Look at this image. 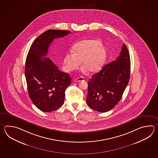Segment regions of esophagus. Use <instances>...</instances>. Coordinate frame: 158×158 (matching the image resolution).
Returning a JSON list of instances; mask_svg holds the SVG:
<instances>
[{
	"label": "esophagus",
	"instance_id": "esophagus-1",
	"mask_svg": "<svg viewBox=\"0 0 158 158\" xmlns=\"http://www.w3.org/2000/svg\"><path fill=\"white\" fill-rule=\"evenodd\" d=\"M85 80V78L84 77H80L76 78L74 80V81H76V82H80V81H82Z\"/></svg>",
	"mask_w": 158,
	"mask_h": 158
}]
</instances>
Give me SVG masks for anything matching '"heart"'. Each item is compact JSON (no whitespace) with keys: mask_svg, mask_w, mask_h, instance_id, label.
<instances>
[{"mask_svg":"<svg viewBox=\"0 0 158 158\" xmlns=\"http://www.w3.org/2000/svg\"><path fill=\"white\" fill-rule=\"evenodd\" d=\"M73 51L64 56V65L68 71L77 69L82 61V68L85 71L97 72L103 67L107 58V50L99 40H81L74 44Z\"/></svg>","mask_w":158,"mask_h":158,"instance_id":"obj_1","label":"heart"}]
</instances>
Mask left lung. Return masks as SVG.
I'll return each mask as SVG.
<instances>
[{"label":"left lung","instance_id":"left-lung-1","mask_svg":"<svg viewBox=\"0 0 158 158\" xmlns=\"http://www.w3.org/2000/svg\"><path fill=\"white\" fill-rule=\"evenodd\" d=\"M131 59L128 48L123 45L115 60L104 65L88 82L86 102L95 111H110L121 99L130 77Z\"/></svg>","mask_w":158,"mask_h":158}]
</instances>
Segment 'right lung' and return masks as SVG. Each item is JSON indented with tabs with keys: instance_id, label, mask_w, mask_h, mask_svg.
I'll use <instances>...</instances> for the list:
<instances>
[{
	"instance_id": "add662e5",
	"label": "right lung",
	"mask_w": 158,
	"mask_h": 158,
	"mask_svg": "<svg viewBox=\"0 0 158 158\" xmlns=\"http://www.w3.org/2000/svg\"><path fill=\"white\" fill-rule=\"evenodd\" d=\"M69 30L50 29L34 40L27 55L25 76L29 97L40 111H55L63 104L65 91L71 84L69 74L61 72L46 55L50 44Z\"/></svg>"
}]
</instances>
